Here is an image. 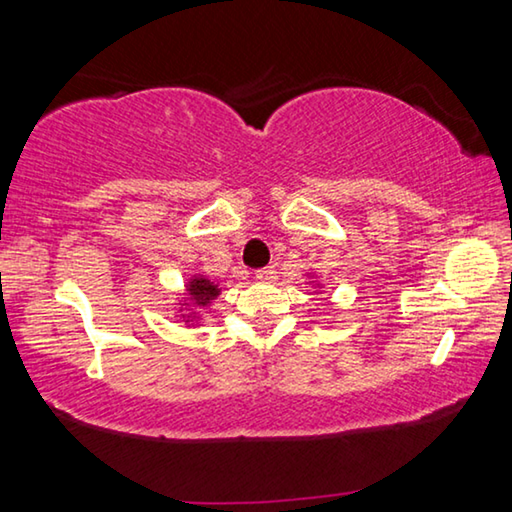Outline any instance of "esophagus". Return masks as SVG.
<instances>
[{
    "instance_id": "1",
    "label": "esophagus",
    "mask_w": 512,
    "mask_h": 512,
    "mask_svg": "<svg viewBox=\"0 0 512 512\" xmlns=\"http://www.w3.org/2000/svg\"><path fill=\"white\" fill-rule=\"evenodd\" d=\"M275 266H264V268H259V271H255V277L257 280H262V282H271V280H275Z\"/></svg>"
}]
</instances>
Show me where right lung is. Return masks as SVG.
Returning a JSON list of instances; mask_svg holds the SVG:
<instances>
[{"instance_id": "1", "label": "right lung", "mask_w": 512, "mask_h": 512, "mask_svg": "<svg viewBox=\"0 0 512 512\" xmlns=\"http://www.w3.org/2000/svg\"><path fill=\"white\" fill-rule=\"evenodd\" d=\"M187 291H192V296L196 298V305H201V307H205V302L219 293V289H216L210 280H205V277L192 280V284H189Z\"/></svg>"}]
</instances>
